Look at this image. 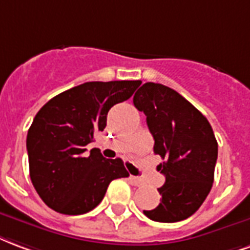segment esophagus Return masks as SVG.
Segmentation results:
<instances>
[{
    "mask_svg": "<svg viewBox=\"0 0 250 250\" xmlns=\"http://www.w3.org/2000/svg\"><path fill=\"white\" fill-rule=\"evenodd\" d=\"M129 179H130V182H132V183L134 186H137V187H140V186L144 185V182H142V179H140V178H137V176L130 175V176H129Z\"/></svg>",
    "mask_w": 250,
    "mask_h": 250,
    "instance_id": "esophagus-1",
    "label": "esophagus"
}]
</instances>
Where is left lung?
I'll return each instance as SVG.
<instances>
[{"label":"left lung","instance_id":"1","mask_svg":"<svg viewBox=\"0 0 250 250\" xmlns=\"http://www.w3.org/2000/svg\"><path fill=\"white\" fill-rule=\"evenodd\" d=\"M133 104L146 116L154 153L166 182L158 188L161 203L146 216L159 223L185 220L198 211L209 194L217 159V141L208 120L178 92L145 83Z\"/></svg>","mask_w":250,"mask_h":250}]
</instances>
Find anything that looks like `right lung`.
<instances>
[{
	"instance_id": "obj_1",
	"label": "right lung",
	"mask_w": 250,
	"mask_h": 250,
	"mask_svg": "<svg viewBox=\"0 0 250 250\" xmlns=\"http://www.w3.org/2000/svg\"><path fill=\"white\" fill-rule=\"evenodd\" d=\"M141 80L88 82L59 93L43 105L27 132L30 178L43 202L64 215L97 207L113 179L129 172L120 158L100 150L85 154L96 132L106 126L113 105L132 96Z\"/></svg>"
}]
</instances>
